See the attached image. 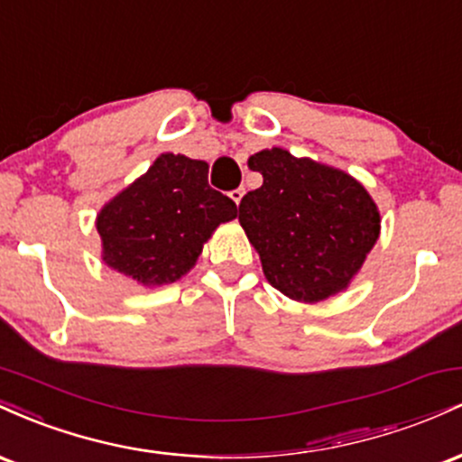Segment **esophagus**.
<instances>
[{
	"instance_id": "34e87169",
	"label": "esophagus",
	"mask_w": 462,
	"mask_h": 462,
	"mask_svg": "<svg viewBox=\"0 0 462 462\" xmlns=\"http://www.w3.org/2000/svg\"><path fill=\"white\" fill-rule=\"evenodd\" d=\"M243 195H245V189H235V190H232V193H230V198L235 199V201H236V206H238V204H241Z\"/></svg>"
}]
</instances>
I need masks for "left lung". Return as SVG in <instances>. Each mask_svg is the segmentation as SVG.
<instances>
[{
	"label": "left lung",
	"mask_w": 462,
	"mask_h": 462,
	"mask_svg": "<svg viewBox=\"0 0 462 462\" xmlns=\"http://www.w3.org/2000/svg\"><path fill=\"white\" fill-rule=\"evenodd\" d=\"M247 164L263 173V187L241 199L238 221L272 286L298 301L346 289L380 235L378 208L363 184L280 147Z\"/></svg>",
	"instance_id": "8db88e82"
}]
</instances>
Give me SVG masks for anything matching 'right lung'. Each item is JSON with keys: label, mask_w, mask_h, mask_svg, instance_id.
<instances>
[{"label": "right lung", "mask_w": 462, "mask_h": 462, "mask_svg": "<svg viewBox=\"0 0 462 462\" xmlns=\"http://www.w3.org/2000/svg\"><path fill=\"white\" fill-rule=\"evenodd\" d=\"M235 217V201L210 189L208 164L162 153L99 213L104 261L145 286L176 282L215 227Z\"/></svg>", "instance_id": "add662e5"}]
</instances>
